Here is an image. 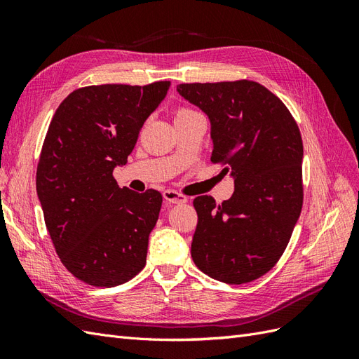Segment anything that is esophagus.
<instances>
[{
    "instance_id": "34e87169",
    "label": "esophagus",
    "mask_w": 359,
    "mask_h": 359,
    "mask_svg": "<svg viewBox=\"0 0 359 359\" xmlns=\"http://www.w3.org/2000/svg\"><path fill=\"white\" fill-rule=\"evenodd\" d=\"M163 198H165V201L169 203H186L187 202V198L184 196V194H181L178 191H173V190L163 191Z\"/></svg>"
}]
</instances>
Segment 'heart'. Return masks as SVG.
Returning a JSON list of instances; mask_svg holds the SVG:
<instances>
[{"label":"heart","instance_id":"heart-1","mask_svg":"<svg viewBox=\"0 0 359 359\" xmlns=\"http://www.w3.org/2000/svg\"><path fill=\"white\" fill-rule=\"evenodd\" d=\"M190 114H194V112H193V111H190V109H180V111L177 112L175 118H178V116H184V115H190Z\"/></svg>","mask_w":359,"mask_h":359}]
</instances>
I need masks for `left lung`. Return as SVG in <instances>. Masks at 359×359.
Here are the masks:
<instances>
[{
  "mask_svg": "<svg viewBox=\"0 0 359 359\" xmlns=\"http://www.w3.org/2000/svg\"><path fill=\"white\" fill-rule=\"evenodd\" d=\"M177 91L208 116L211 161L231 172V199L193 201L191 257L214 280L243 285L283 255L302 208V139L285 103L253 81L181 83Z\"/></svg>",
  "mask_w": 359,
  "mask_h": 359,
  "instance_id": "obj_1",
  "label": "left lung"
}]
</instances>
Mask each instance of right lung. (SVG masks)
Masks as SVG:
<instances>
[{
  "mask_svg": "<svg viewBox=\"0 0 359 359\" xmlns=\"http://www.w3.org/2000/svg\"><path fill=\"white\" fill-rule=\"evenodd\" d=\"M169 86H85L62 100L49 124L37 196L61 262L83 283L123 285L145 266L163 198L153 189H119L112 172L127 163Z\"/></svg>",
  "mask_w": 359,
  "mask_h": 359,
  "instance_id": "add662e5",
  "label": "right lung"
}]
</instances>
